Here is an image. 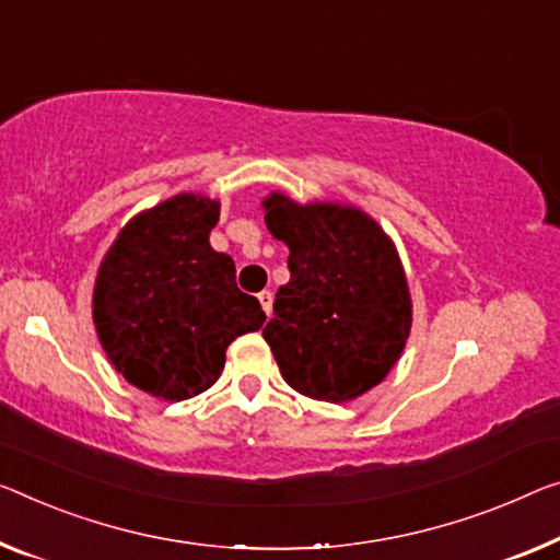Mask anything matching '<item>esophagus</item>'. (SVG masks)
Wrapping results in <instances>:
<instances>
[{"instance_id":"1","label":"esophagus","mask_w":560,"mask_h":560,"mask_svg":"<svg viewBox=\"0 0 560 560\" xmlns=\"http://www.w3.org/2000/svg\"><path fill=\"white\" fill-rule=\"evenodd\" d=\"M257 298H260V305H262L265 313L270 315V313H272V292H270V290H262Z\"/></svg>"}]
</instances>
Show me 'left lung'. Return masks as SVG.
<instances>
[{
	"instance_id": "8db88e82",
	"label": "left lung",
	"mask_w": 560,
	"mask_h": 560,
	"mask_svg": "<svg viewBox=\"0 0 560 560\" xmlns=\"http://www.w3.org/2000/svg\"><path fill=\"white\" fill-rule=\"evenodd\" d=\"M265 222L290 247V282L262 328L290 388L310 398H358L388 375L410 332L398 253L355 208L265 200Z\"/></svg>"
}]
</instances>
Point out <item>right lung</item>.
I'll use <instances>...</instances> for the list:
<instances>
[{"instance_id": "right-lung-1", "label": "right lung", "mask_w": 560, "mask_h": 560, "mask_svg": "<svg viewBox=\"0 0 560 560\" xmlns=\"http://www.w3.org/2000/svg\"><path fill=\"white\" fill-rule=\"evenodd\" d=\"M220 205L177 195L137 214L102 262L92 315L109 363L165 400L218 381L237 335L260 330V300L235 282V262L214 253Z\"/></svg>"}]
</instances>
